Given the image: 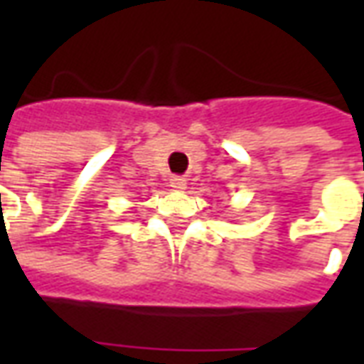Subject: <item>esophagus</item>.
<instances>
[{"label":"esophagus","mask_w":364,"mask_h":364,"mask_svg":"<svg viewBox=\"0 0 364 364\" xmlns=\"http://www.w3.org/2000/svg\"><path fill=\"white\" fill-rule=\"evenodd\" d=\"M171 187H173L175 191H183L185 187H187V179L185 177H179V175H175V177H171Z\"/></svg>","instance_id":"obj_1"}]
</instances>
